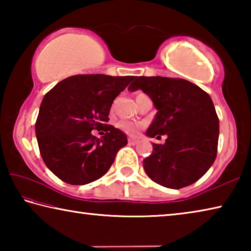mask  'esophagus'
<instances>
[{
	"instance_id": "1",
	"label": "esophagus",
	"mask_w": 251,
	"mask_h": 251,
	"mask_svg": "<svg viewBox=\"0 0 251 251\" xmlns=\"http://www.w3.org/2000/svg\"><path fill=\"white\" fill-rule=\"evenodd\" d=\"M139 142V139L137 138H128V143L130 144V145H136Z\"/></svg>"
}]
</instances>
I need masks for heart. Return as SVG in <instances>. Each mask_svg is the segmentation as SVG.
I'll list each match as a JSON object with an SVG mask.
<instances>
[{
	"label": "heart",
	"mask_w": 251,
	"mask_h": 251,
	"mask_svg": "<svg viewBox=\"0 0 251 251\" xmlns=\"http://www.w3.org/2000/svg\"><path fill=\"white\" fill-rule=\"evenodd\" d=\"M145 94H143V93H139V94H137V96H136V99H138V97L141 96H144ZM144 125L141 124V123H136V122H130V121H122L118 123V127L122 130H124L126 134L128 135H135L137 134V131L142 128Z\"/></svg>",
	"instance_id": "heart-1"
}]
</instances>
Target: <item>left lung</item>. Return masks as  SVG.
<instances>
[{"label":"left lung","mask_w":251,"mask_h":251,"mask_svg":"<svg viewBox=\"0 0 251 251\" xmlns=\"http://www.w3.org/2000/svg\"><path fill=\"white\" fill-rule=\"evenodd\" d=\"M128 91L142 90L157 109L146 136L151 154L143 166L151 180L167 188L180 189L196 182L214 164L217 155L219 121L210 96L201 87L181 78L135 76Z\"/></svg>","instance_id":"obj_1"}]
</instances>
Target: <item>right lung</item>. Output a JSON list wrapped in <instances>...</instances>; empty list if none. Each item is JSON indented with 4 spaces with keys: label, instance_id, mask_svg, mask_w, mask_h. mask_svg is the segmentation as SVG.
I'll list each match as a JSON object with an SVG mask.
<instances>
[{
    "label": "right lung",
    "instance_id": "obj_1",
    "mask_svg": "<svg viewBox=\"0 0 251 251\" xmlns=\"http://www.w3.org/2000/svg\"><path fill=\"white\" fill-rule=\"evenodd\" d=\"M134 76L74 75L46 93L35 124L42 158L59 179L86 185L104 176L127 145L122 130L107 125L114 100ZM105 126L101 139L93 129Z\"/></svg>",
    "mask_w": 251,
    "mask_h": 251
}]
</instances>
